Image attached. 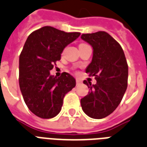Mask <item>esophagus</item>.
Masks as SVG:
<instances>
[{
	"instance_id": "34e87169",
	"label": "esophagus",
	"mask_w": 147,
	"mask_h": 147,
	"mask_svg": "<svg viewBox=\"0 0 147 147\" xmlns=\"http://www.w3.org/2000/svg\"><path fill=\"white\" fill-rule=\"evenodd\" d=\"M76 86H78V85H80L82 83V82L80 81V79H78V78H76Z\"/></svg>"
}]
</instances>
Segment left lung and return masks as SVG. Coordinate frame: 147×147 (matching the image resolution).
<instances>
[{
	"instance_id": "8db88e82",
	"label": "left lung",
	"mask_w": 147,
	"mask_h": 147,
	"mask_svg": "<svg viewBox=\"0 0 147 147\" xmlns=\"http://www.w3.org/2000/svg\"><path fill=\"white\" fill-rule=\"evenodd\" d=\"M81 38L93 48L92 60L86 71L96 79V85L83 82L90 92L81 99L82 108L91 118H105L117 108L127 88L125 54L120 45L106 31L82 34Z\"/></svg>"
}]
</instances>
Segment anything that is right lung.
Returning <instances> with one entry per match:
<instances>
[{
	"label": "right lung",
	"mask_w": 147,
	"mask_h": 147,
	"mask_svg": "<svg viewBox=\"0 0 147 147\" xmlns=\"http://www.w3.org/2000/svg\"><path fill=\"white\" fill-rule=\"evenodd\" d=\"M80 35L45 26L30 34L19 58V86L24 102L35 116L55 117L61 111L66 93L76 86V79L63 72L50 75L63 49Z\"/></svg>",
	"instance_id": "add662e5"
}]
</instances>
